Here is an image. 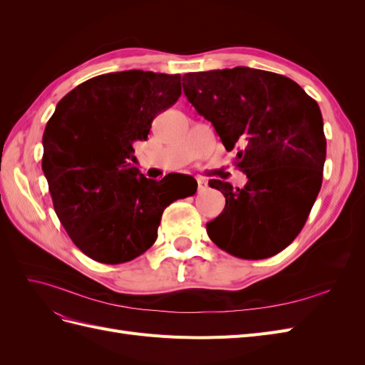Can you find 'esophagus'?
Returning <instances> with one entry per match:
<instances>
[{
    "label": "esophagus",
    "instance_id": "obj_1",
    "mask_svg": "<svg viewBox=\"0 0 365 365\" xmlns=\"http://www.w3.org/2000/svg\"><path fill=\"white\" fill-rule=\"evenodd\" d=\"M196 181H197V187H200V190H204L207 187V181L204 178H201V176H197Z\"/></svg>",
    "mask_w": 365,
    "mask_h": 365
}]
</instances>
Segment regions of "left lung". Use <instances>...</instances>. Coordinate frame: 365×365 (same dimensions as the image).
<instances>
[{
    "label": "left lung",
    "instance_id": "left-lung-1",
    "mask_svg": "<svg viewBox=\"0 0 365 365\" xmlns=\"http://www.w3.org/2000/svg\"><path fill=\"white\" fill-rule=\"evenodd\" d=\"M184 94L212 121L247 184L208 181L225 208L208 237L239 259L275 256L298 236L323 182L326 137L318 103L289 77L248 67L187 73Z\"/></svg>",
    "mask_w": 365,
    "mask_h": 365
}]
</instances>
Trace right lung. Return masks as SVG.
<instances>
[{"label": "right lung", "instance_id": "add662e5", "mask_svg": "<svg viewBox=\"0 0 365 365\" xmlns=\"http://www.w3.org/2000/svg\"><path fill=\"white\" fill-rule=\"evenodd\" d=\"M181 96V76L129 70L96 76L58 103L43 130L42 170L74 245L106 264L141 256L157 240L170 197L130 164L134 143Z\"/></svg>", "mask_w": 365, "mask_h": 365}]
</instances>
